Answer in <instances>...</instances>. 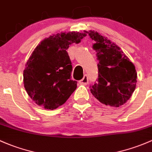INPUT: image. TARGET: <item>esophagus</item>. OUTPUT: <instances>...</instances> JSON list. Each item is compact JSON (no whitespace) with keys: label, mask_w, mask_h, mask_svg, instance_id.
I'll use <instances>...</instances> for the list:
<instances>
[{"label":"esophagus","mask_w":152,"mask_h":152,"mask_svg":"<svg viewBox=\"0 0 152 152\" xmlns=\"http://www.w3.org/2000/svg\"><path fill=\"white\" fill-rule=\"evenodd\" d=\"M88 76H87V75L85 74L84 76V77H83V79L79 81V83H80L81 84H82V85H87V84H88Z\"/></svg>","instance_id":"34e87169"}]
</instances>
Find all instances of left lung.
Masks as SVG:
<instances>
[{
    "label": "left lung",
    "mask_w": 152,
    "mask_h": 152,
    "mask_svg": "<svg viewBox=\"0 0 152 152\" xmlns=\"http://www.w3.org/2000/svg\"><path fill=\"white\" fill-rule=\"evenodd\" d=\"M95 41L92 46L99 61L98 79L91 93L105 105L117 107L132 96L137 83L135 65L117 45L94 30L86 31Z\"/></svg>",
    "instance_id": "1"
}]
</instances>
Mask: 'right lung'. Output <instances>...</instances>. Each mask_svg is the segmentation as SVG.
Listing matches in <instances>:
<instances>
[{"instance_id":"obj_1","label":"right lung","mask_w":152,"mask_h":152,"mask_svg":"<svg viewBox=\"0 0 152 152\" xmlns=\"http://www.w3.org/2000/svg\"><path fill=\"white\" fill-rule=\"evenodd\" d=\"M87 33H57L43 40L28 59L23 72L24 87L30 98L45 109L66 102L77 87L71 80V61L67 49L79 44Z\"/></svg>"}]
</instances>
